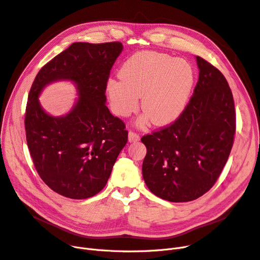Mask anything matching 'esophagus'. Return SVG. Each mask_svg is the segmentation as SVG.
Wrapping results in <instances>:
<instances>
[{"mask_svg": "<svg viewBox=\"0 0 260 260\" xmlns=\"http://www.w3.org/2000/svg\"><path fill=\"white\" fill-rule=\"evenodd\" d=\"M140 140V136L138 135L137 133L133 132V131H129L128 132V141L129 142H137Z\"/></svg>", "mask_w": 260, "mask_h": 260, "instance_id": "obj_1", "label": "esophagus"}]
</instances>
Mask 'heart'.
<instances>
[{"instance_id":"obj_1","label":"heart","mask_w":260,"mask_h":260,"mask_svg":"<svg viewBox=\"0 0 260 260\" xmlns=\"http://www.w3.org/2000/svg\"><path fill=\"white\" fill-rule=\"evenodd\" d=\"M121 78H110L107 94L113 112L127 117L139 106L155 125H165L178 119L191 96L196 73L182 58L154 51L137 52L120 69Z\"/></svg>"}]
</instances>
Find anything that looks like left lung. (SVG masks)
I'll return each instance as SVG.
<instances>
[{"mask_svg":"<svg viewBox=\"0 0 260 260\" xmlns=\"http://www.w3.org/2000/svg\"><path fill=\"white\" fill-rule=\"evenodd\" d=\"M199 80L182 115L142 137L147 152L142 175L150 191L174 203L209 191L226 165L236 127L230 86L214 66L197 56Z\"/></svg>","mask_w":260,"mask_h":260,"instance_id":"8db88e82","label":"left lung"}]
</instances>
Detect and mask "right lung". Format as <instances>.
Wrapping results in <instances>:
<instances>
[{"label": "right lung", "instance_id": "add662e5", "mask_svg": "<svg viewBox=\"0 0 260 260\" xmlns=\"http://www.w3.org/2000/svg\"><path fill=\"white\" fill-rule=\"evenodd\" d=\"M119 42L74 43L38 73L25 115L28 148L41 179L56 193L74 200L94 197L106 186L128 132L106 106L111 69L122 52ZM70 80L79 99L64 116L41 108L38 96L46 85Z\"/></svg>", "mask_w": 260, "mask_h": 260}]
</instances>
